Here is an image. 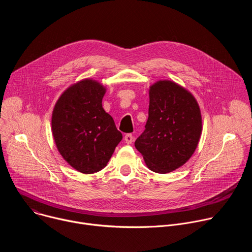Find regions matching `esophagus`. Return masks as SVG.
Wrapping results in <instances>:
<instances>
[{
  "mask_svg": "<svg viewBox=\"0 0 252 252\" xmlns=\"http://www.w3.org/2000/svg\"><path fill=\"white\" fill-rule=\"evenodd\" d=\"M132 140H133V136H132L131 133H126L125 135V141L127 143V145H130V143L132 142Z\"/></svg>",
  "mask_w": 252,
  "mask_h": 252,
  "instance_id": "obj_1",
  "label": "esophagus"
}]
</instances>
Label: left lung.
Wrapping results in <instances>:
<instances>
[{"label":"left lung","instance_id":"obj_1","mask_svg":"<svg viewBox=\"0 0 252 252\" xmlns=\"http://www.w3.org/2000/svg\"><path fill=\"white\" fill-rule=\"evenodd\" d=\"M145 127L134 142L135 149L151 170L173 171L191 158L198 145L202 130L198 103L185 88L159 81L150 88Z\"/></svg>","mask_w":252,"mask_h":252}]
</instances>
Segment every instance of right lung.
Wrapping results in <instances>:
<instances>
[{"label": "right lung", "mask_w": 252, "mask_h": 252, "mask_svg": "<svg viewBox=\"0 0 252 252\" xmlns=\"http://www.w3.org/2000/svg\"><path fill=\"white\" fill-rule=\"evenodd\" d=\"M105 88L86 79L67 88L58 99L52 130L63 159L83 173L101 170L123 138L113 118L102 109Z\"/></svg>", "instance_id": "obj_1"}]
</instances>
